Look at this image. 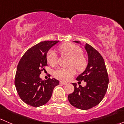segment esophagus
<instances>
[{
  "label": "esophagus",
  "instance_id": "1",
  "mask_svg": "<svg viewBox=\"0 0 124 124\" xmlns=\"http://www.w3.org/2000/svg\"><path fill=\"white\" fill-rule=\"evenodd\" d=\"M60 84H62V85H67V83L65 82H63V81H61L60 82Z\"/></svg>",
  "mask_w": 124,
  "mask_h": 124
}]
</instances>
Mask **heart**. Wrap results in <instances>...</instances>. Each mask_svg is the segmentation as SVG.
Segmentation results:
<instances>
[{
  "mask_svg": "<svg viewBox=\"0 0 124 124\" xmlns=\"http://www.w3.org/2000/svg\"><path fill=\"white\" fill-rule=\"evenodd\" d=\"M58 50L61 54L65 55L70 57L69 65L71 67L68 68H61L55 71V78L63 81L70 80L76 73L75 67L79 72L83 71L87 66V61L82 54V50L79 46L74 44L67 43L59 46ZM47 62L52 67L57 65V56L54 51H50L46 56Z\"/></svg>",
  "mask_w": 124,
  "mask_h": 124,
  "instance_id": "1",
  "label": "heart"
}]
</instances>
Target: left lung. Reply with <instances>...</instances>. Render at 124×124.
<instances>
[{"label":"left lung","instance_id":"1","mask_svg":"<svg viewBox=\"0 0 124 124\" xmlns=\"http://www.w3.org/2000/svg\"><path fill=\"white\" fill-rule=\"evenodd\" d=\"M74 42L80 44L79 41ZM85 49L88 56L87 67L76 80L86 83L84 87L73 83L74 90L68 96L71 105L80 110H86L94 107L101 102L107 92L109 79L102 56L94 48L86 44Z\"/></svg>","mask_w":124,"mask_h":124}]
</instances>
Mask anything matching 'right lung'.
I'll list each match as a JSON object with an SVG mask.
<instances>
[{
  "instance_id": "1",
  "label": "right lung",
  "mask_w": 124,
  "mask_h": 124,
  "mask_svg": "<svg viewBox=\"0 0 124 124\" xmlns=\"http://www.w3.org/2000/svg\"><path fill=\"white\" fill-rule=\"evenodd\" d=\"M59 42H41L27 50L19 61L14 84L20 99L28 105L34 107L45 105L54 88L59 84L54 78L43 80L39 77L47 66V52Z\"/></svg>"
}]
</instances>
